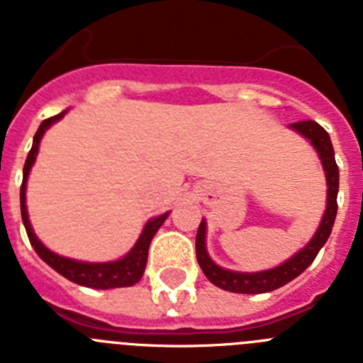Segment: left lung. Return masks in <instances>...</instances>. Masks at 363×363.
Here are the masks:
<instances>
[{
  "label": "left lung",
  "mask_w": 363,
  "mask_h": 363,
  "mask_svg": "<svg viewBox=\"0 0 363 363\" xmlns=\"http://www.w3.org/2000/svg\"><path fill=\"white\" fill-rule=\"evenodd\" d=\"M289 129L303 136L307 142H311L313 149L318 154L320 162H322L323 172H325L327 179V205L323 211V216L320 220V225L316 233L313 234V238L307 242L306 247H301L296 255L291 256L289 259H285L284 264L277 265L272 269H265V271L256 272H240L230 271V269H223L214 262L207 252V245H205V238H207V221L201 220L200 227H198L196 234V258L200 264L201 271L207 277L211 284L229 293H240V294H262L271 293V291L278 289L281 285L289 284L294 278L300 277L301 272L306 271L311 264L314 262L316 255L320 252L323 245H325L329 234H331L333 225H335L336 211H338V203H336V196H338V184H340V172L338 165L335 160V149H333L331 138L327 134L322 125L316 121H298V123H291Z\"/></svg>",
  "instance_id": "1"
}]
</instances>
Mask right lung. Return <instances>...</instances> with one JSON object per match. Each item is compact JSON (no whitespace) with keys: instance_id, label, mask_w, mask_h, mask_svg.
Returning <instances> with one entry per match:
<instances>
[{"instance_id":"right-lung-1","label":"right lung","mask_w":363,"mask_h":363,"mask_svg":"<svg viewBox=\"0 0 363 363\" xmlns=\"http://www.w3.org/2000/svg\"><path fill=\"white\" fill-rule=\"evenodd\" d=\"M69 111H63L56 116L49 118V120L41 121L40 129L34 134L32 140V149L28 152L27 160H25L23 167V182H21V191H19V203H21V218H23L25 230L28 234L34 251L38 252L45 264L50 265L56 272H60L67 280L74 281V284L83 285V287H91V289H116V287H130V285L138 284L142 280L143 272H145L147 265V255H149V245L152 242L154 234L158 233L160 227L163 225V221L169 218V213L160 214V216L150 218L143 227L140 238L133 245L129 252L118 259L112 262H82V259H72L67 256H60L54 251H50L49 247L45 245L40 238L36 236L34 229L28 220L27 211V179L30 174V169L36 162V156L40 152V142L47 129H50L56 121L62 120Z\"/></svg>"}]
</instances>
